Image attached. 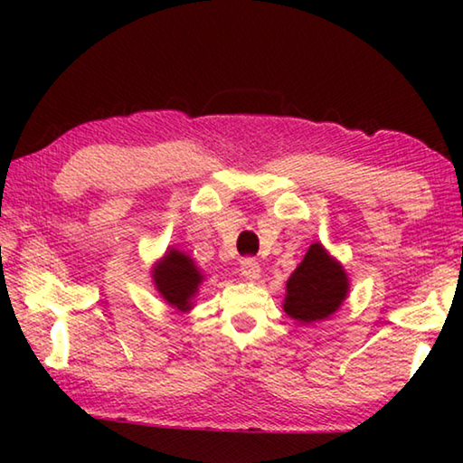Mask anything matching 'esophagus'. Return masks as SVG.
Wrapping results in <instances>:
<instances>
[{
	"mask_svg": "<svg viewBox=\"0 0 463 463\" xmlns=\"http://www.w3.org/2000/svg\"><path fill=\"white\" fill-rule=\"evenodd\" d=\"M241 273L242 278L249 279V281H255L261 278V268H260V261H255L253 257H247V260L241 261Z\"/></svg>",
	"mask_w": 463,
	"mask_h": 463,
	"instance_id": "obj_1",
	"label": "esophagus"
}]
</instances>
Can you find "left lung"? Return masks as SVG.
<instances>
[{"label": "left lung", "instance_id": "1", "mask_svg": "<svg viewBox=\"0 0 463 463\" xmlns=\"http://www.w3.org/2000/svg\"><path fill=\"white\" fill-rule=\"evenodd\" d=\"M347 292L349 279L343 265L320 242H312L288 279L284 310L300 323H317L339 310Z\"/></svg>", "mask_w": 463, "mask_h": 463}]
</instances>
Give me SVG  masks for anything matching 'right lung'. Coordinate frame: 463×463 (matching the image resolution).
I'll return each mask as SVG.
<instances>
[{"mask_svg": "<svg viewBox=\"0 0 463 463\" xmlns=\"http://www.w3.org/2000/svg\"><path fill=\"white\" fill-rule=\"evenodd\" d=\"M202 281V271L195 268L192 257L177 249H167V253L153 268V284L156 292L169 307L179 312L192 308V300L198 294Z\"/></svg>", "mask_w": 463, "mask_h": 463, "instance_id": "1", "label": "right lung"}]
</instances>
